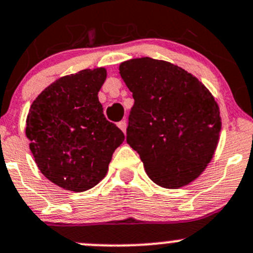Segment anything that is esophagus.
<instances>
[{"label":"esophagus","mask_w":253,"mask_h":253,"mask_svg":"<svg viewBox=\"0 0 253 253\" xmlns=\"http://www.w3.org/2000/svg\"><path fill=\"white\" fill-rule=\"evenodd\" d=\"M117 126H119V128L121 129V131L124 132V133H126V127H127V125H126V121H125V120H122V121H120L119 124H117Z\"/></svg>","instance_id":"34e87169"}]
</instances>
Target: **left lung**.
Wrapping results in <instances>:
<instances>
[{"label": "left lung", "mask_w": 253, "mask_h": 253, "mask_svg": "<svg viewBox=\"0 0 253 253\" xmlns=\"http://www.w3.org/2000/svg\"><path fill=\"white\" fill-rule=\"evenodd\" d=\"M132 91L127 143L150 180L178 188L197 178L213 158L220 112L208 89L182 68L150 57L120 65Z\"/></svg>", "instance_id": "1"}]
</instances>
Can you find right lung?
I'll return each mask as SVG.
<instances>
[{
    "instance_id": "obj_1",
    "label": "right lung",
    "mask_w": 253,
    "mask_h": 253,
    "mask_svg": "<svg viewBox=\"0 0 253 253\" xmlns=\"http://www.w3.org/2000/svg\"><path fill=\"white\" fill-rule=\"evenodd\" d=\"M105 68L84 70L48 85L30 106L25 134L40 171L75 192L105 177L125 134L104 116L98 93Z\"/></svg>"
}]
</instances>
